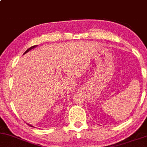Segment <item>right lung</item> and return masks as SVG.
<instances>
[{"label": "right lung", "instance_id": "obj_1", "mask_svg": "<svg viewBox=\"0 0 147 147\" xmlns=\"http://www.w3.org/2000/svg\"><path fill=\"white\" fill-rule=\"evenodd\" d=\"M36 46H37V45H34V46H31V48H29V49H28V50H26V52H25V53H24V54H25V53H28V52H29V50H31V49H33V48H35V47H36ZM28 125H29V126H31V127H33V126H32V125H29V124H28Z\"/></svg>", "mask_w": 147, "mask_h": 147}]
</instances>
